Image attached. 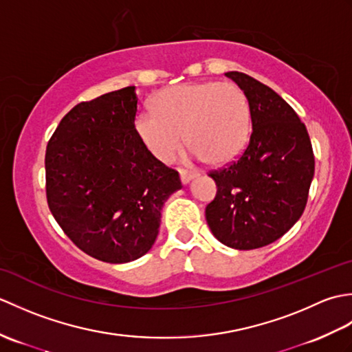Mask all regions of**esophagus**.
Segmentation results:
<instances>
[{
  "instance_id": "obj_1",
  "label": "esophagus",
  "mask_w": 352,
  "mask_h": 352,
  "mask_svg": "<svg viewBox=\"0 0 352 352\" xmlns=\"http://www.w3.org/2000/svg\"><path fill=\"white\" fill-rule=\"evenodd\" d=\"M197 175H198V172H192V170H188V169H180V178H182L183 184L189 183L192 178H195Z\"/></svg>"
}]
</instances>
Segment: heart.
<instances>
[{
    "mask_svg": "<svg viewBox=\"0 0 352 352\" xmlns=\"http://www.w3.org/2000/svg\"><path fill=\"white\" fill-rule=\"evenodd\" d=\"M154 111L136 116L138 136L155 159L169 162L184 142L197 157L226 164L243 153L251 136V107L241 86L199 81L157 94Z\"/></svg>",
    "mask_w": 352,
    "mask_h": 352,
    "instance_id": "1",
    "label": "heart"
}]
</instances>
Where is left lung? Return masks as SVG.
<instances>
[{
  "mask_svg": "<svg viewBox=\"0 0 352 352\" xmlns=\"http://www.w3.org/2000/svg\"><path fill=\"white\" fill-rule=\"evenodd\" d=\"M226 76L248 96L252 130L243 153L210 175L218 193L206 207L213 236L234 250L275 242L301 218L315 174L304 122L271 87L243 72Z\"/></svg>",
  "mask_w": 352,
  "mask_h": 352,
  "instance_id": "1",
  "label": "left lung"
}]
</instances>
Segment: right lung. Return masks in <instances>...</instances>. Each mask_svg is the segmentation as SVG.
Wrapping results in <instances>:
<instances>
[{"label":"right lung","instance_id":"add662e5","mask_svg":"<svg viewBox=\"0 0 352 352\" xmlns=\"http://www.w3.org/2000/svg\"><path fill=\"white\" fill-rule=\"evenodd\" d=\"M134 86L83 101L63 116L45 153L48 207L87 256L126 263L155 242L160 210L182 189L178 172L138 136Z\"/></svg>","mask_w":352,"mask_h":352}]
</instances>
